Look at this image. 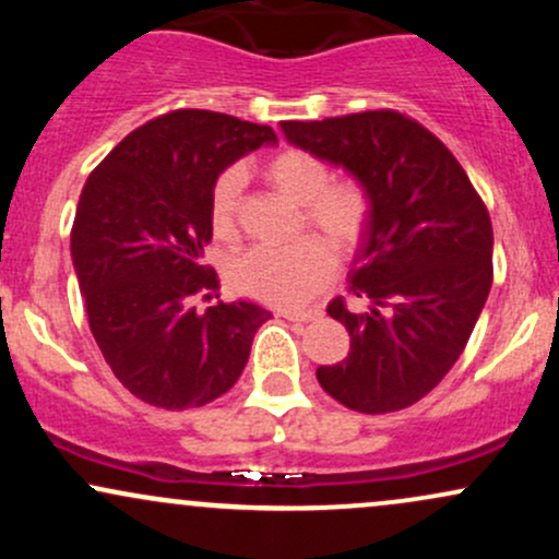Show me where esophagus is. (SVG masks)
I'll return each mask as SVG.
<instances>
[{"instance_id":"34e87169","label":"esophagus","mask_w":559,"mask_h":559,"mask_svg":"<svg viewBox=\"0 0 559 559\" xmlns=\"http://www.w3.org/2000/svg\"><path fill=\"white\" fill-rule=\"evenodd\" d=\"M323 312L320 310H305V312H284L286 320H292V323H307V320H318Z\"/></svg>"}]
</instances>
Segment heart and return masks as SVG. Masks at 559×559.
Returning <instances> with one entry per match:
<instances>
[{"label": "heart", "instance_id": "b5f03b06", "mask_svg": "<svg viewBox=\"0 0 559 559\" xmlns=\"http://www.w3.org/2000/svg\"><path fill=\"white\" fill-rule=\"evenodd\" d=\"M273 189L301 204V221L320 230L338 252H352L370 226L368 189L360 181H331L323 159L305 150H281L262 163ZM241 173L217 176L210 194V223L217 239H234L239 228ZM336 254L323 239L305 236L288 247H252L230 262V284L247 297L273 307H301L333 278Z\"/></svg>", "mask_w": 559, "mask_h": 559}]
</instances>
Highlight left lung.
<instances>
[{"mask_svg":"<svg viewBox=\"0 0 559 559\" xmlns=\"http://www.w3.org/2000/svg\"><path fill=\"white\" fill-rule=\"evenodd\" d=\"M281 131L349 170L373 204L349 271L352 297L368 307L349 310L344 297L329 305L349 331V355L320 365L318 383L357 413L409 407L457 362L489 297V210L452 152L402 112L286 120Z\"/></svg>","mask_w":559,"mask_h":559,"instance_id":"8db88e82","label":"left lung"}]
</instances>
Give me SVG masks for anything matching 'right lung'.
I'll list each match as a JSON object with an SVG mask.
<instances>
[{
  "instance_id": "add662e5",
  "label": "right lung",
  "mask_w": 559,
  "mask_h": 559,
  "mask_svg": "<svg viewBox=\"0 0 559 559\" xmlns=\"http://www.w3.org/2000/svg\"><path fill=\"white\" fill-rule=\"evenodd\" d=\"M271 126L210 110H173L131 131L92 170L75 210L70 254L96 344L141 402L189 409L239 381L271 312L215 301L204 262L210 194L230 163L275 144Z\"/></svg>"
}]
</instances>
